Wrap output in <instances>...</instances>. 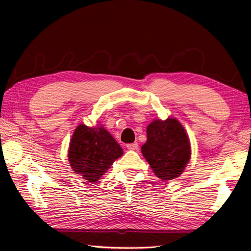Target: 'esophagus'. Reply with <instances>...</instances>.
Masks as SVG:
<instances>
[{
  "mask_svg": "<svg viewBox=\"0 0 251 251\" xmlns=\"http://www.w3.org/2000/svg\"><path fill=\"white\" fill-rule=\"evenodd\" d=\"M126 148L130 151H137L138 148H139V146H138V143L135 142V143H129V145H127Z\"/></svg>",
  "mask_w": 251,
  "mask_h": 251,
  "instance_id": "esophagus-1",
  "label": "esophagus"
}]
</instances>
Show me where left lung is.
<instances>
[{
    "label": "left lung",
    "mask_w": 251,
    "mask_h": 251,
    "mask_svg": "<svg viewBox=\"0 0 251 251\" xmlns=\"http://www.w3.org/2000/svg\"><path fill=\"white\" fill-rule=\"evenodd\" d=\"M147 136L141 152L156 177L163 181L180 177L191 158L190 139L181 123L174 117L155 119L148 125Z\"/></svg>",
    "instance_id": "8db88e82"
}]
</instances>
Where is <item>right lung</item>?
Segmentation results:
<instances>
[{"instance_id": "obj_1", "label": "right lung", "mask_w": 251, "mask_h": 251, "mask_svg": "<svg viewBox=\"0 0 251 251\" xmlns=\"http://www.w3.org/2000/svg\"><path fill=\"white\" fill-rule=\"evenodd\" d=\"M122 155L123 149L102 125L88 127L79 124L73 132L68 151L73 172L88 182L98 181Z\"/></svg>"}]
</instances>
